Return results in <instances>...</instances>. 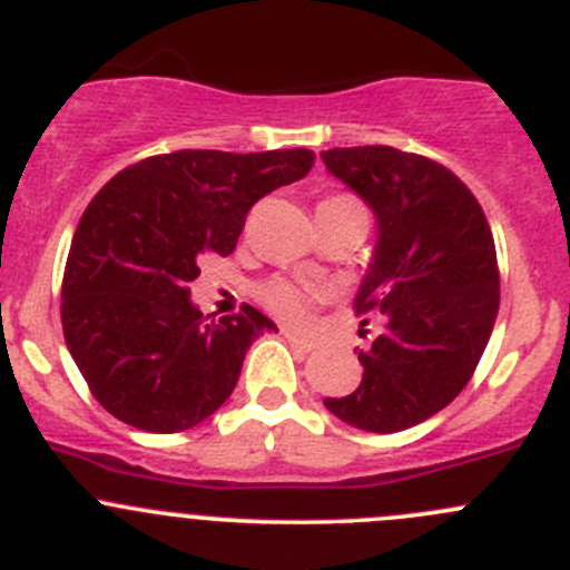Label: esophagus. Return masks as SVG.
<instances>
[{
  "instance_id": "esophagus-1",
  "label": "esophagus",
  "mask_w": 570,
  "mask_h": 570,
  "mask_svg": "<svg viewBox=\"0 0 570 570\" xmlns=\"http://www.w3.org/2000/svg\"><path fill=\"white\" fill-rule=\"evenodd\" d=\"M286 342H289L292 350H297V353H312V350H317V342H312V338L306 336H297V333L292 331H284Z\"/></svg>"
}]
</instances>
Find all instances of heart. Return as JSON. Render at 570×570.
<instances>
[{
  "mask_svg": "<svg viewBox=\"0 0 570 570\" xmlns=\"http://www.w3.org/2000/svg\"><path fill=\"white\" fill-rule=\"evenodd\" d=\"M325 204H353L350 198H327ZM264 306L275 314V317L292 322V325H306L312 320L314 306L320 303L322 292L312 289V286L295 284V281L275 278L258 289Z\"/></svg>",
  "mask_w": 570,
  "mask_h": 570,
  "instance_id": "b5f03b06",
  "label": "heart"
}]
</instances>
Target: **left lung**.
Listing matches in <instances>:
<instances>
[{
	"label": "left lung",
	"instance_id": "8db88e82",
	"mask_svg": "<svg viewBox=\"0 0 570 570\" xmlns=\"http://www.w3.org/2000/svg\"><path fill=\"white\" fill-rule=\"evenodd\" d=\"M320 157L375 215V250L353 306L383 317L358 350V389L325 396V407L366 433H400L450 405L485 353L499 314L491 226L469 187L433 159L392 146Z\"/></svg>",
	"mask_w": 570,
	"mask_h": 570
}]
</instances>
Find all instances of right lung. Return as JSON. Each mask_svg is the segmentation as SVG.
<instances>
[{
    "mask_svg": "<svg viewBox=\"0 0 570 570\" xmlns=\"http://www.w3.org/2000/svg\"><path fill=\"white\" fill-rule=\"evenodd\" d=\"M306 148L174 151L120 170L85 209L62 275V333L96 400L146 433H181L228 400L258 333L253 306L189 301L200 256L237 248L258 198L312 170Z\"/></svg>",
    "mask_w": 570,
    "mask_h": 570,
    "instance_id": "obj_1",
    "label": "right lung"
}]
</instances>
